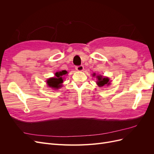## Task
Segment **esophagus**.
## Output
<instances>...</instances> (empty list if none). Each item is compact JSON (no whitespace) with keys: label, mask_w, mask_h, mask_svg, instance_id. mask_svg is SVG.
<instances>
[{"label":"esophagus","mask_w":154,"mask_h":154,"mask_svg":"<svg viewBox=\"0 0 154 154\" xmlns=\"http://www.w3.org/2000/svg\"><path fill=\"white\" fill-rule=\"evenodd\" d=\"M76 69L78 71H82L83 70V66H78L76 67Z\"/></svg>","instance_id":"esophagus-1"}]
</instances>
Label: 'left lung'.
Instances as JSON below:
<instances>
[{"label":"left lung","mask_w":154,"mask_h":154,"mask_svg":"<svg viewBox=\"0 0 154 154\" xmlns=\"http://www.w3.org/2000/svg\"><path fill=\"white\" fill-rule=\"evenodd\" d=\"M96 74H93V76H94ZM97 80L96 82L97 85L99 87H103L104 85H109L110 84V82L109 81V78L108 77H103L101 75L96 76Z\"/></svg>","instance_id":"left-lung-1"}]
</instances>
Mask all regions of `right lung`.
I'll list each match as a JSON object with an SVG mask.
<instances>
[{
	"label": "right lung",
	"instance_id": "1",
	"mask_svg": "<svg viewBox=\"0 0 154 154\" xmlns=\"http://www.w3.org/2000/svg\"><path fill=\"white\" fill-rule=\"evenodd\" d=\"M67 74V71H66V70L57 72L55 73L54 77L50 78L46 81L48 85L53 89H58L59 88L62 87V83L63 82L62 76Z\"/></svg>",
	"mask_w": 154,
	"mask_h": 154
}]
</instances>
